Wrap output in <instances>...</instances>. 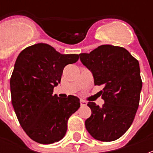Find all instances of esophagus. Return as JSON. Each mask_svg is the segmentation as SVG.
<instances>
[{"mask_svg": "<svg viewBox=\"0 0 153 153\" xmlns=\"http://www.w3.org/2000/svg\"><path fill=\"white\" fill-rule=\"evenodd\" d=\"M80 104H81L82 106H85V105H86V104H87V102L84 100H80Z\"/></svg>", "mask_w": 153, "mask_h": 153, "instance_id": "1", "label": "esophagus"}]
</instances>
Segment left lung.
<instances>
[{"mask_svg": "<svg viewBox=\"0 0 153 153\" xmlns=\"http://www.w3.org/2000/svg\"><path fill=\"white\" fill-rule=\"evenodd\" d=\"M79 56L93 74L94 85L103 87L98 93L105 102L102 107L88 102L91 115L85 121L86 130L96 140H117L129 128L139 106V62L124 48L108 44Z\"/></svg>", "mask_w": 153, "mask_h": 153, "instance_id": "obj_1", "label": "left lung"}]
</instances>
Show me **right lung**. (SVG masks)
<instances>
[{
	"label": "right lung",
	"mask_w": 153,
	"mask_h": 153,
	"mask_svg": "<svg viewBox=\"0 0 153 153\" xmlns=\"http://www.w3.org/2000/svg\"><path fill=\"white\" fill-rule=\"evenodd\" d=\"M78 59L79 55H63L47 44L27 47L18 55L10 79L12 104L22 128L36 142L62 139L68 119L80 107L76 96L53 94L63 68Z\"/></svg>",
	"instance_id": "obj_1"
}]
</instances>
